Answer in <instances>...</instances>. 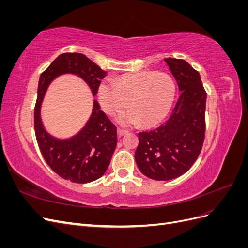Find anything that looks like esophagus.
<instances>
[{"instance_id":"esophagus-1","label":"esophagus","mask_w":248,"mask_h":248,"mask_svg":"<svg viewBox=\"0 0 248 248\" xmlns=\"http://www.w3.org/2000/svg\"><path fill=\"white\" fill-rule=\"evenodd\" d=\"M127 133H128V131H127V130H124V129H121V128H118V134H119L120 137H121V136H125V134H127Z\"/></svg>"}]
</instances>
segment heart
<instances>
[{
  "instance_id": "obj_1",
  "label": "heart",
  "mask_w": 248,
  "mask_h": 248,
  "mask_svg": "<svg viewBox=\"0 0 248 248\" xmlns=\"http://www.w3.org/2000/svg\"><path fill=\"white\" fill-rule=\"evenodd\" d=\"M176 84L168 73L140 71L123 74L115 84L103 81L98 90L102 108L108 115L124 109L129 110L118 117L122 125L137 124L154 126L167 117L174 103Z\"/></svg>"
}]
</instances>
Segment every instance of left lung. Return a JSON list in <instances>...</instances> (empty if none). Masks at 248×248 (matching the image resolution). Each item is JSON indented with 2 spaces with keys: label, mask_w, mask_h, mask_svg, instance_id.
<instances>
[{
  "label": "left lung",
  "mask_w": 248,
  "mask_h": 248,
  "mask_svg": "<svg viewBox=\"0 0 248 248\" xmlns=\"http://www.w3.org/2000/svg\"><path fill=\"white\" fill-rule=\"evenodd\" d=\"M181 91L169 120L139 133L136 161L150 179L168 181L185 174L198 159L206 133V98L200 73L182 59L167 58Z\"/></svg>",
  "instance_id": "1"
}]
</instances>
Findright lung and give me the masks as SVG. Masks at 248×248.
<instances>
[{
    "mask_svg": "<svg viewBox=\"0 0 248 248\" xmlns=\"http://www.w3.org/2000/svg\"><path fill=\"white\" fill-rule=\"evenodd\" d=\"M63 73H73L80 77L95 96L101 79L106 77V71L78 52L60 55L41 73L34 109L36 140L48 167L68 181L89 183L99 179L107 171L117 146V127L100 110L97 101H94L91 118L76 137L59 140L46 133L40 119L41 102L50 81Z\"/></svg>",
    "mask_w": 248,
    "mask_h": 248,
    "instance_id": "obj_1",
    "label": "right lung"
}]
</instances>
